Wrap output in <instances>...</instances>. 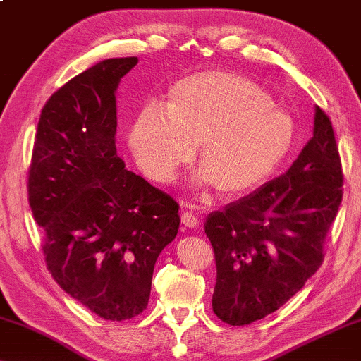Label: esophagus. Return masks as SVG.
<instances>
[{
  "instance_id": "obj_1",
  "label": "esophagus",
  "mask_w": 361,
  "mask_h": 361,
  "mask_svg": "<svg viewBox=\"0 0 361 361\" xmlns=\"http://www.w3.org/2000/svg\"><path fill=\"white\" fill-rule=\"evenodd\" d=\"M180 221H182V224H184L185 227H197L198 226V218L193 213H190V212H185V213H182V216H180Z\"/></svg>"
}]
</instances>
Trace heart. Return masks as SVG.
I'll return each mask as SVG.
<instances>
[{
  "label": "heart",
  "instance_id": "1",
  "mask_svg": "<svg viewBox=\"0 0 361 361\" xmlns=\"http://www.w3.org/2000/svg\"><path fill=\"white\" fill-rule=\"evenodd\" d=\"M293 119L247 77L208 71L185 77L164 109L149 103L129 127V148L154 182H171L198 143V179L223 197L252 190L273 174L293 143Z\"/></svg>",
  "mask_w": 361,
  "mask_h": 361
}]
</instances>
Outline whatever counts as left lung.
I'll list each match as a JSON object with an SVG mask.
<instances>
[{
  "label": "left lung",
  "mask_w": 361,
  "mask_h": 361,
  "mask_svg": "<svg viewBox=\"0 0 361 361\" xmlns=\"http://www.w3.org/2000/svg\"><path fill=\"white\" fill-rule=\"evenodd\" d=\"M343 174L331 119L314 108L313 137L286 174L208 214L213 312L245 326L281 308L324 259V240L342 202Z\"/></svg>",
  "instance_id": "1"
}]
</instances>
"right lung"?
Wrapping results in <instances>:
<instances>
[{
  "label": "right lung",
  "instance_id": "right-lung-1",
  "mask_svg": "<svg viewBox=\"0 0 361 361\" xmlns=\"http://www.w3.org/2000/svg\"><path fill=\"white\" fill-rule=\"evenodd\" d=\"M137 63L99 61L48 98L27 184L53 279L109 321L147 308L154 263L180 223L176 200L127 171L116 149V90Z\"/></svg>",
  "mask_w": 361,
  "mask_h": 361
}]
</instances>
